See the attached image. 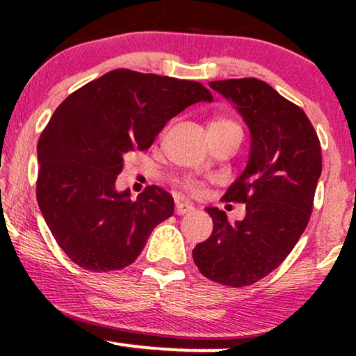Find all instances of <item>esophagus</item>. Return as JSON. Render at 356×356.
<instances>
[{
  "mask_svg": "<svg viewBox=\"0 0 356 356\" xmlns=\"http://www.w3.org/2000/svg\"><path fill=\"white\" fill-rule=\"evenodd\" d=\"M192 211H194V206H192L191 202H184V201L175 202V212H177L179 216L189 214V212H192Z\"/></svg>",
  "mask_w": 356,
  "mask_h": 356,
  "instance_id": "esophagus-1",
  "label": "esophagus"
}]
</instances>
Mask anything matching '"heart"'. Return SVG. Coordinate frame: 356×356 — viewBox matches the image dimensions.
Returning a JSON list of instances; mask_svg holds the SVG:
<instances>
[{"label": "heart", "instance_id": "b5f03b06", "mask_svg": "<svg viewBox=\"0 0 356 356\" xmlns=\"http://www.w3.org/2000/svg\"><path fill=\"white\" fill-rule=\"evenodd\" d=\"M211 125H238V124H234L232 120H227V118H216V120L211 122ZM191 187L194 189L195 186L194 184H191Z\"/></svg>", "mask_w": 356, "mask_h": 356}]
</instances>
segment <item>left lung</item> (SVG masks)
I'll return each instance as SVG.
<instances>
[{
    "label": "left lung",
    "instance_id": "obj_1",
    "mask_svg": "<svg viewBox=\"0 0 356 356\" xmlns=\"http://www.w3.org/2000/svg\"><path fill=\"white\" fill-rule=\"evenodd\" d=\"M209 87L231 102L251 136L248 164L222 197L246 204V216L229 224L226 212L206 207L214 227L192 257L206 277L241 288L280 266L308 226L321 147L303 110L266 81L218 80Z\"/></svg>",
    "mask_w": 356,
    "mask_h": 356
}]
</instances>
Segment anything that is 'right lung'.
Instances as JSON below:
<instances>
[{
    "instance_id": "right-lung-1",
    "label": "right lung",
    "mask_w": 356,
    "mask_h": 356,
    "mask_svg": "<svg viewBox=\"0 0 356 356\" xmlns=\"http://www.w3.org/2000/svg\"><path fill=\"white\" fill-rule=\"evenodd\" d=\"M212 102L197 81L113 70L67 97L38 140L36 199L53 238L75 264L117 271L137 259L150 232L174 214L169 192L117 191L127 154L147 150L170 118Z\"/></svg>"
}]
</instances>
